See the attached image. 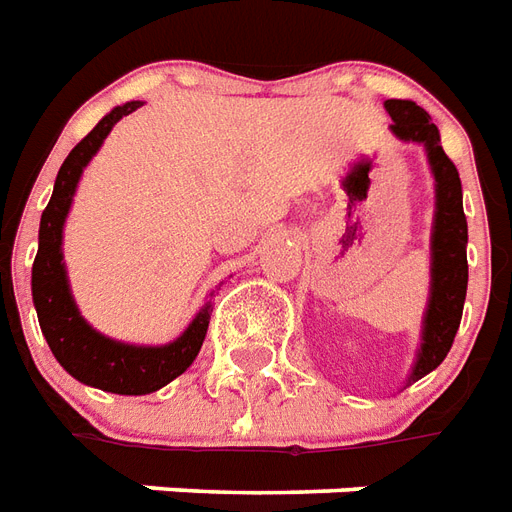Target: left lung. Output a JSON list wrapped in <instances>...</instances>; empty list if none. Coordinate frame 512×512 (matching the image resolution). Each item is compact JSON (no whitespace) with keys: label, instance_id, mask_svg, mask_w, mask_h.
<instances>
[{"label":"left lung","instance_id":"8db88e82","mask_svg":"<svg viewBox=\"0 0 512 512\" xmlns=\"http://www.w3.org/2000/svg\"><path fill=\"white\" fill-rule=\"evenodd\" d=\"M391 115V134L402 142L424 145L426 161L434 178V221H432V280L426 299L424 324H421V348L407 375V386L437 370L448 356L453 337L459 332L461 310L467 297V218L461 205V180L453 161L440 145V129L424 107L410 99H386Z\"/></svg>","mask_w":512,"mask_h":512}]
</instances>
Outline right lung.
Returning a JSON list of instances; mask_svg holds the SVG:
<instances>
[{"label": "right lung", "instance_id": "add662e5", "mask_svg": "<svg viewBox=\"0 0 512 512\" xmlns=\"http://www.w3.org/2000/svg\"><path fill=\"white\" fill-rule=\"evenodd\" d=\"M140 105L142 102H126V105L113 107L69 151L53 183L51 202L42 210L40 248H37V259L32 267L34 310L40 318L42 337L51 345L56 361L80 383L102 388L110 394H126V397L153 394L161 386H167L169 380L183 375L205 343L207 324L213 313V302L207 299L194 315V321L186 326V332L175 337L172 343L132 345L96 332L80 315L78 302L72 297L61 242H64V224H67L69 207L78 191L80 175L88 167V161L94 159L96 151L102 148L107 134L113 132V126ZM210 297H215V291H210Z\"/></svg>", "mask_w": 512, "mask_h": 512}]
</instances>
